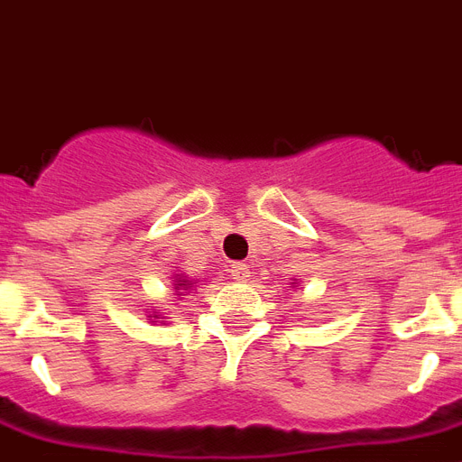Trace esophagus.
<instances>
[{"instance_id": "esophagus-1", "label": "esophagus", "mask_w": 462, "mask_h": 462, "mask_svg": "<svg viewBox=\"0 0 462 462\" xmlns=\"http://www.w3.org/2000/svg\"><path fill=\"white\" fill-rule=\"evenodd\" d=\"M228 272H231V276H234L236 281H247V276H250V266H247L245 262H234V264L228 266Z\"/></svg>"}]
</instances>
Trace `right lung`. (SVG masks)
I'll return each instance as SVG.
<instances>
[{"instance_id":"add662e5","label":"right lung","mask_w":462,"mask_h":462,"mask_svg":"<svg viewBox=\"0 0 462 462\" xmlns=\"http://www.w3.org/2000/svg\"><path fill=\"white\" fill-rule=\"evenodd\" d=\"M184 283H186V281H184Z\"/></svg>"}]
</instances>
